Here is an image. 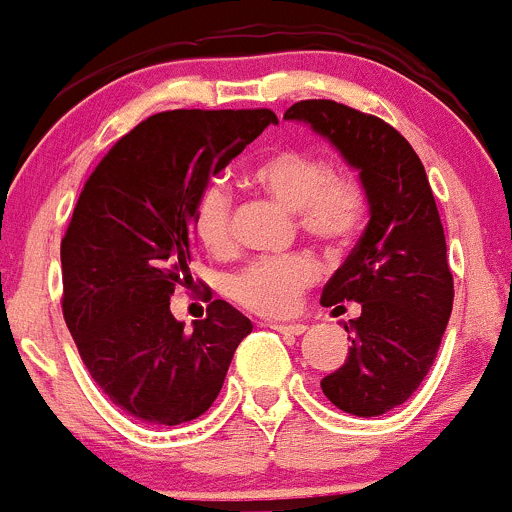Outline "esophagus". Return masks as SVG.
Here are the masks:
<instances>
[{"label":"esophagus","instance_id":"34e87169","mask_svg":"<svg viewBox=\"0 0 512 512\" xmlns=\"http://www.w3.org/2000/svg\"><path fill=\"white\" fill-rule=\"evenodd\" d=\"M268 328L278 330V333H283V335H303L305 333L303 323H268Z\"/></svg>","mask_w":512,"mask_h":512}]
</instances>
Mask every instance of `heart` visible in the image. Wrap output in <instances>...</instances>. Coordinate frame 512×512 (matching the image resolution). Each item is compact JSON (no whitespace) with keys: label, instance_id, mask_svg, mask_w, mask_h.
Masks as SVG:
<instances>
[{"label":"heart","instance_id":"heart-1","mask_svg":"<svg viewBox=\"0 0 512 512\" xmlns=\"http://www.w3.org/2000/svg\"><path fill=\"white\" fill-rule=\"evenodd\" d=\"M249 179L283 207L298 214L300 229L328 246H345L365 221L367 199L347 172H330L328 162L303 147H276L251 167ZM192 229L209 251L231 244V194L212 182L197 197ZM318 278V263L305 254L258 258L229 281V295L246 310L268 318L291 315Z\"/></svg>","mask_w":512,"mask_h":512}]
</instances>
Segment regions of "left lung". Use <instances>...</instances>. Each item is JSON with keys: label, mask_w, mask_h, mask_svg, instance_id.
<instances>
[{"label": "left lung", "mask_w": 512, "mask_h": 512, "mask_svg": "<svg viewBox=\"0 0 512 512\" xmlns=\"http://www.w3.org/2000/svg\"><path fill=\"white\" fill-rule=\"evenodd\" d=\"M283 118L310 125L360 172L370 221L320 303L355 300L362 313L345 323L347 360L320 387L342 412L387 414L424 382L451 318L453 276L429 179L414 147L374 115L300 100Z\"/></svg>", "instance_id": "1"}]
</instances>
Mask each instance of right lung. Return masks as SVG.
<instances>
[{
    "label": "right lung",
    "instance_id": "obj_1",
    "mask_svg": "<svg viewBox=\"0 0 512 512\" xmlns=\"http://www.w3.org/2000/svg\"><path fill=\"white\" fill-rule=\"evenodd\" d=\"M278 118L271 110H167L110 147L61 241L63 318L113 404L177 426L217 399L251 320L226 300L184 330L170 313L192 273V214L217 177Z\"/></svg>",
    "mask_w": 512,
    "mask_h": 512
}]
</instances>
